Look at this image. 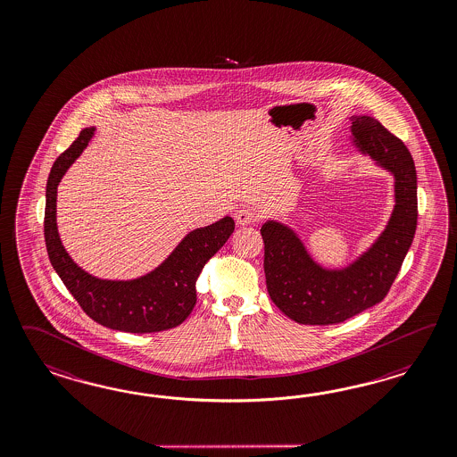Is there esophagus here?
Wrapping results in <instances>:
<instances>
[{
  "label": "esophagus",
  "mask_w": 457,
  "mask_h": 457,
  "mask_svg": "<svg viewBox=\"0 0 457 457\" xmlns=\"http://www.w3.org/2000/svg\"><path fill=\"white\" fill-rule=\"evenodd\" d=\"M260 220V214L256 211L248 208L237 209L235 212V221L241 226H246L251 222H256Z\"/></svg>",
  "instance_id": "obj_1"
}]
</instances>
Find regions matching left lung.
<instances>
[{
	"mask_svg": "<svg viewBox=\"0 0 457 457\" xmlns=\"http://www.w3.org/2000/svg\"><path fill=\"white\" fill-rule=\"evenodd\" d=\"M360 153L394 174L395 206L386 229L353 263L328 270L317 263L303 241L283 222H264V275L273 303L302 325H333L380 303L387 295L417 228V174L401 138L369 115H352Z\"/></svg>",
	"mask_w": 457,
	"mask_h": 457,
	"instance_id": "1",
	"label": "left lung"
}]
</instances>
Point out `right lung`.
Returning <instances> with one entry per match:
<instances>
[{
    "label": "right lung",
    "mask_w": 457,
    "mask_h": 457,
    "mask_svg": "<svg viewBox=\"0 0 457 457\" xmlns=\"http://www.w3.org/2000/svg\"><path fill=\"white\" fill-rule=\"evenodd\" d=\"M96 132L87 127L52 167L46 182L45 243L50 263L83 312L100 325L129 333H153L180 325L195 304V279L209 258L235 231L233 218L197 228L162 263L136 279H100L83 271L63 248L56 229V187Z\"/></svg>",
    "instance_id": "obj_1"
}]
</instances>
